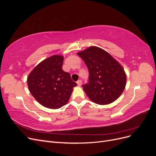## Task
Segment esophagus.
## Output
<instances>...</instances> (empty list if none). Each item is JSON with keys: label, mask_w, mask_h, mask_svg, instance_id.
<instances>
[{"label": "esophagus", "mask_w": 156, "mask_h": 156, "mask_svg": "<svg viewBox=\"0 0 156 156\" xmlns=\"http://www.w3.org/2000/svg\"><path fill=\"white\" fill-rule=\"evenodd\" d=\"M77 85L79 87H81V84H82V81H81V80H79V81H77Z\"/></svg>", "instance_id": "esophagus-1"}]
</instances>
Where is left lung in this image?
I'll use <instances>...</instances> for the list:
<instances>
[{
	"mask_svg": "<svg viewBox=\"0 0 156 156\" xmlns=\"http://www.w3.org/2000/svg\"><path fill=\"white\" fill-rule=\"evenodd\" d=\"M77 55L88 69V83L83 87L90 100L102 105L116 101L126 84V74L121 64L106 51L96 46Z\"/></svg>",
	"mask_w": 156,
	"mask_h": 156,
	"instance_id": "obj_1",
	"label": "left lung"
}]
</instances>
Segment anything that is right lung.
<instances>
[{"mask_svg": "<svg viewBox=\"0 0 156 156\" xmlns=\"http://www.w3.org/2000/svg\"><path fill=\"white\" fill-rule=\"evenodd\" d=\"M63 61L62 55L51 56L37 64L27 77L30 94L45 107L56 109L65 105L77 86L62 69Z\"/></svg>", "mask_w": 156, "mask_h": 156, "instance_id": "1", "label": "right lung"}]
</instances>
